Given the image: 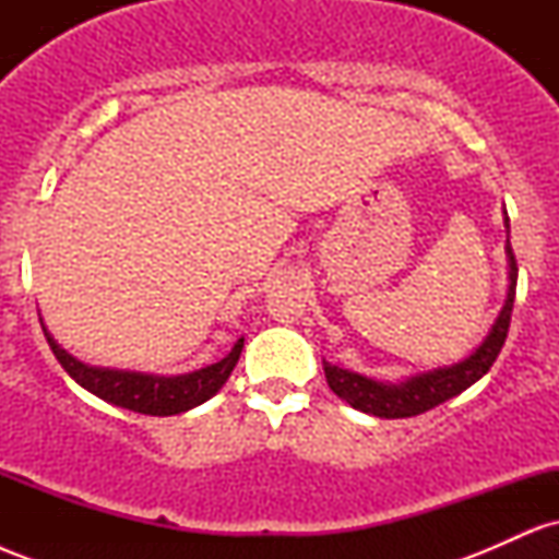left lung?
<instances>
[{
    "label": "left lung",
    "mask_w": 559,
    "mask_h": 559,
    "mask_svg": "<svg viewBox=\"0 0 559 559\" xmlns=\"http://www.w3.org/2000/svg\"><path fill=\"white\" fill-rule=\"evenodd\" d=\"M504 228H507V297L502 310H499L497 320L486 333V338L480 342L465 360L444 365V368L426 370V373H415L404 381L389 383V381H376V378L352 373V370L338 368L323 360L325 381L333 394L346 404H352L360 413L376 415V418H413V415L426 413V409L436 407V404L452 400V396L463 394L467 386L480 381L493 360L502 352L507 331H510V316H512V301H515V286H518V262L510 247V217L504 213Z\"/></svg>",
    "instance_id": "obj_1"
}]
</instances>
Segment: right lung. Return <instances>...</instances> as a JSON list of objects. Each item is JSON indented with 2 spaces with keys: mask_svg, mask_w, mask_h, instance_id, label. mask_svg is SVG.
Returning <instances> with one entry per match:
<instances>
[{
  "mask_svg": "<svg viewBox=\"0 0 559 559\" xmlns=\"http://www.w3.org/2000/svg\"><path fill=\"white\" fill-rule=\"evenodd\" d=\"M41 329L49 346H52L55 357L79 386L92 391L99 400L115 404V407L133 409V413L141 415H157V418L186 413V409L199 407L202 402L213 400L217 391L223 389V383L228 381L230 370L236 368L243 349V338H239L234 344V349L213 365H204V368L181 376H155L136 373V370L96 368V365L75 360L70 352H66L55 342V336L47 331L44 320Z\"/></svg>",
  "mask_w": 559,
  "mask_h": 559,
  "instance_id": "add662e5",
  "label": "right lung"
}]
</instances>
